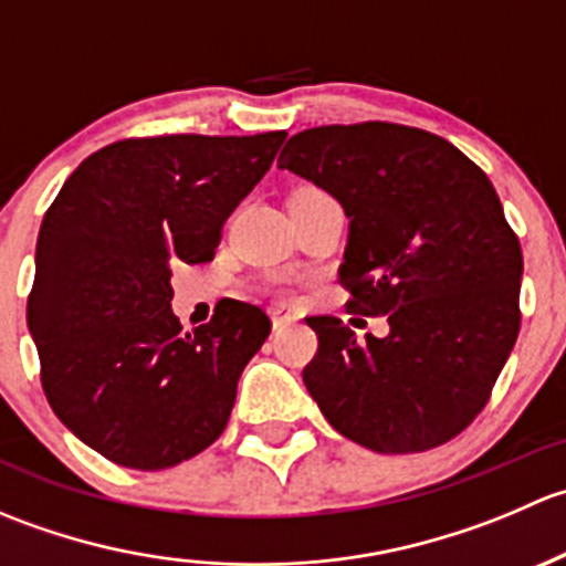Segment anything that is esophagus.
I'll return each mask as SVG.
<instances>
[{"label":"esophagus","instance_id":"obj_1","mask_svg":"<svg viewBox=\"0 0 566 566\" xmlns=\"http://www.w3.org/2000/svg\"><path fill=\"white\" fill-rule=\"evenodd\" d=\"M271 323H273V331H282L293 323V315H290V312H282V310H271Z\"/></svg>","mask_w":566,"mask_h":566}]
</instances>
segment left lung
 Returning <instances> with one entry per match:
<instances>
[{
	"mask_svg": "<svg viewBox=\"0 0 566 566\" xmlns=\"http://www.w3.org/2000/svg\"><path fill=\"white\" fill-rule=\"evenodd\" d=\"M279 167L339 199L350 219L339 284L384 339L306 317L304 384L336 432L380 454L460 436L488 405L521 331L523 251L493 182L454 145L397 123L295 134Z\"/></svg>",
	"mask_w": 566,
	"mask_h": 566,
	"instance_id": "8db88e82",
	"label": "left lung"
}]
</instances>
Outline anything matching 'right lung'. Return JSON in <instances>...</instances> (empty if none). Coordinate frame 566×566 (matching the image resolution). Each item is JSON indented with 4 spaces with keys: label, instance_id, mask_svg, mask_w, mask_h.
Returning a JSON list of instances; mask_svg holds the SVG:
<instances>
[{
    "label": "right lung",
    "instance_id": "right-lung-1",
    "mask_svg": "<svg viewBox=\"0 0 566 566\" xmlns=\"http://www.w3.org/2000/svg\"><path fill=\"white\" fill-rule=\"evenodd\" d=\"M284 130L123 139L84 158L40 224L27 323L51 410L117 465L161 471L224 432L238 378L271 334L224 298L180 334L172 268L210 262Z\"/></svg>",
    "mask_w": 566,
    "mask_h": 566
}]
</instances>
